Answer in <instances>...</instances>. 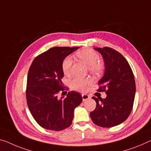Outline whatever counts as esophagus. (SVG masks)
<instances>
[{
  "label": "esophagus",
  "mask_w": 151,
  "mask_h": 151,
  "mask_svg": "<svg viewBox=\"0 0 151 151\" xmlns=\"http://www.w3.org/2000/svg\"><path fill=\"white\" fill-rule=\"evenodd\" d=\"M82 96L83 101H87L88 99H90V96H89V95H88V94H82Z\"/></svg>",
  "instance_id": "esophagus-1"
}]
</instances>
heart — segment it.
Listing matches in <instances>:
<instances>
[{"label": "heart", "instance_id": "heart-1", "mask_svg": "<svg viewBox=\"0 0 151 151\" xmlns=\"http://www.w3.org/2000/svg\"><path fill=\"white\" fill-rule=\"evenodd\" d=\"M76 56L82 60L88 65V68L90 73L99 75L103 72L105 69V63L102 60L99 59L100 56L96 52L92 49H83L76 52ZM72 59L71 57H66L62 62L61 68L64 74L68 75L70 73L72 66ZM92 80L90 78L76 77L71 80L70 85L73 89L78 91L84 92L88 89V86L91 84Z\"/></svg>", "mask_w": 151, "mask_h": 151}]
</instances>
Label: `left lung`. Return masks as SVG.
Wrapping results in <instances>:
<instances>
[{"instance_id": "left-lung-1", "label": "left lung", "mask_w": 151, "mask_h": 151, "mask_svg": "<svg viewBox=\"0 0 151 151\" xmlns=\"http://www.w3.org/2000/svg\"><path fill=\"white\" fill-rule=\"evenodd\" d=\"M105 60V71L99 82V92H105V99L92 96L96 103L90 112L97 126L111 127L124 122L133 108L136 92L134 76L128 62L121 53L112 48H96Z\"/></svg>"}]
</instances>
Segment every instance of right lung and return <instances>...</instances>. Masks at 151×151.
I'll return each mask as SVG.
<instances>
[{
  "mask_svg": "<svg viewBox=\"0 0 151 151\" xmlns=\"http://www.w3.org/2000/svg\"><path fill=\"white\" fill-rule=\"evenodd\" d=\"M78 48H51L38 55L29 67L27 104L34 119L43 128L60 131L69 127L74 109L82 103V95L76 91L69 92L65 99L57 97L60 92L68 89L61 82L64 76L62 62Z\"/></svg>",
  "mask_w": 151,
  "mask_h": 151,
  "instance_id": "1",
  "label": "right lung"
}]
</instances>
